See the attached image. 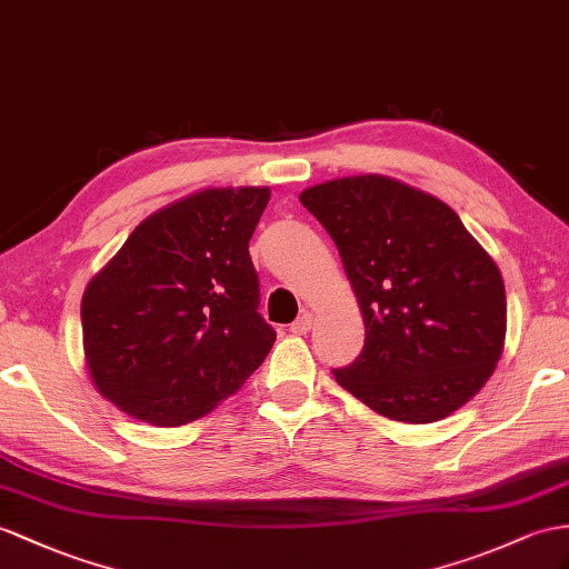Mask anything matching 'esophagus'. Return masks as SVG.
<instances>
[{"label":"esophagus","mask_w":569,"mask_h":569,"mask_svg":"<svg viewBox=\"0 0 569 569\" xmlns=\"http://www.w3.org/2000/svg\"><path fill=\"white\" fill-rule=\"evenodd\" d=\"M312 322H315V317H312V312H302L293 325H290V331L293 333H308L310 329H312Z\"/></svg>","instance_id":"34e87169"}]
</instances>
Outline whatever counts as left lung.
Instances as JSON below:
<instances>
[{"instance_id":"obj_1","label":"left lung","mask_w":569,"mask_h":569,"mask_svg":"<svg viewBox=\"0 0 569 569\" xmlns=\"http://www.w3.org/2000/svg\"><path fill=\"white\" fill-rule=\"evenodd\" d=\"M300 201L337 242L366 322L337 382L401 423H435L473 399L502 356L507 298L461 218L387 174L329 180Z\"/></svg>"}]
</instances>
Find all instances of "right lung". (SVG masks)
Returning <instances> with one entry per match:
<instances>
[{"instance_id": "obj_1", "label": "right lung", "mask_w": 569, "mask_h": 569, "mask_svg": "<svg viewBox=\"0 0 569 569\" xmlns=\"http://www.w3.org/2000/svg\"><path fill=\"white\" fill-rule=\"evenodd\" d=\"M269 187H209L134 228L81 298L96 389L127 416L178 428L247 382L276 341L250 238Z\"/></svg>"}]
</instances>
